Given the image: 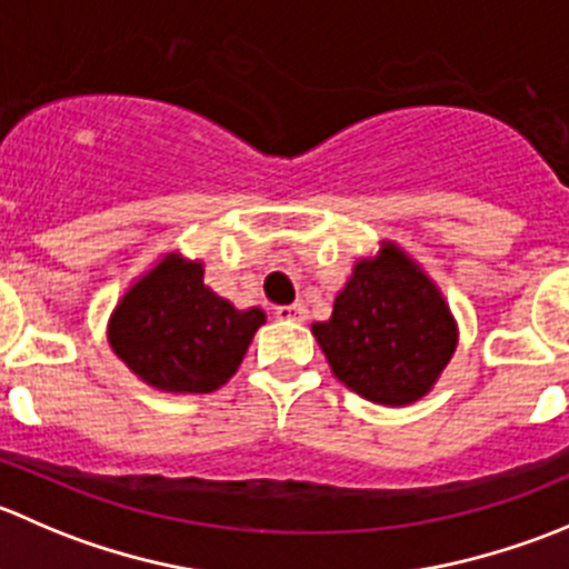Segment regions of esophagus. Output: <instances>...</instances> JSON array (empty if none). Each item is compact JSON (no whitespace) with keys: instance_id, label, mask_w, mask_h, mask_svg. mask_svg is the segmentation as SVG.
Here are the masks:
<instances>
[{"instance_id":"34e87169","label":"esophagus","mask_w":569,"mask_h":569,"mask_svg":"<svg viewBox=\"0 0 569 569\" xmlns=\"http://www.w3.org/2000/svg\"><path fill=\"white\" fill-rule=\"evenodd\" d=\"M274 317L289 319V322H306L308 308L302 306V302H295V306H278L274 308Z\"/></svg>"}]
</instances>
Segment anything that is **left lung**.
Instances as JSON below:
<instances>
[{"instance_id":"1","label":"left lung","mask_w":569,"mask_h":569,"mask_svg":"<svg viewBox=\"0 0 569 569\" xmlns=\"http://www.w3.org/2000/svg\"><path fill=\"white\" fill-rule=\"evenodd\" d=\"M311 330L336 378L383 406L428 395L456 350L450 308L395 244L356 263L330 319Z\"/></svg>"}]
</instances>
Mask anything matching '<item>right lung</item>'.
<instances>
[{
    "instance_id": "right-lung-1",
    "label": "right lung",
    "mask_w": 569,
    "mask_h": 569,
    "mask_svg": "<svg viewBox=\"0 0 569 569\" xmlns=\"http://www.w3.org/2000/svg\"><path fill=\"white\" fill-rule=\"evenodd\" d=\"M261 308L236 311L202 283V263L167 256L116 306L108 339L116 356L161 391L206 395L239 369Z\"/></svg>"
}]
</instances>
